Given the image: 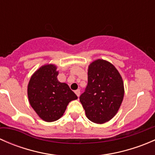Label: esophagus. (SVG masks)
Masks as SVG:
<instances>
[{"label": "esophagus", "mask_w": 155, "mask_h": 155, "mask_svg": "<svg viewBox=\"0 0 155 155\" xmlns=\"http://www.w3.org/2000/svg\"><path fill=\"white\" fill-rule=\"evenodd\" d=\"M75 93H76V94L77 95L78 97H79V95H80V90H79V89H77V90L75 91Z\"/></svg>", "instance_id": "esophagus-1"}]
</instances>
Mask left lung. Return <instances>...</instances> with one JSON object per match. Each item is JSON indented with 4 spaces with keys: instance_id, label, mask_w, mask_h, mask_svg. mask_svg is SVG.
Returning <instances> with one entry per match:
<instances>
[{
    "instance_id": "8db88e82",
    "label": "left lung",
    "mask_w": 155,
    "mask_h": 155,
    "mask_svg": "<svg viewBox=\"0 0 155 155\" xmlns=\"http://www.w3.org/2000/svg\"><path fill=\"white\" fill-rule=\"evenodd\" d=\"M124 94L122 78L114 65L102 59L90 64L87 87L79 97L90 121L104 124L112 119L121 107Z\"/></svg>"
}]
</instances>
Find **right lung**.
I'll return each instance as SVG.
<instances>
[{
    "instance_id": "right-lung-1",
    "label": "right lung",
    "mask_w": 155,
    "mask_h": 155,
    "mask_svg": "<svg viewBox=\"0 0 155 155\" xmlns=\"http://www.w3.org/2000/svg\"><path fill=\"white\" fill-rule=\"evenodd\" d=\"M56 69L54 64L43 65L32 75L28 85L31 107L47 122L58 120L69 103L78 98L68 84L58 80V71Z\"/></svg>"
}]
</instances>
